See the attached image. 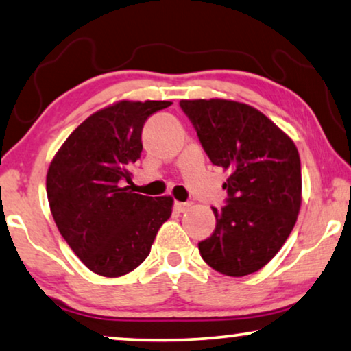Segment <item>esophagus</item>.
<instances>
[{
	"label": "esophagus",
	"instance_id": "obj_1",
	"mask_svg": "<svg viewBox=\"0 0 351 351\" xmlns=\"http://www.w3.org/2000/svg\"><path fill=\"white\" fill-rule=\"evenodd\" d=\"M191 208V204H187V202H175V211L178 213H184Z\"/></svg>",
	"mask_w": 351,
	"mask_h": 351
}]
</instances>
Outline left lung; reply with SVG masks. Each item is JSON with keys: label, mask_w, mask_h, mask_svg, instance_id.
<instances>
[{"label": "left lung", "mask_w": 351, "mask_h": 351, "mask_svg": "<svg viewBox=\"0 0 351 351\" xmlns=\"http://www.w3.org/2000/svg\"><path fill=\"white\" fill-rule=\"evenodd\" d=\"M210 160L229 171L216 227L199 243L202 258L227 276L258 272L278 253L302 204L294 141L267 116L234 100H181Z\"/></svg>", "instance_id": "left-lung-1"}]
</instances>
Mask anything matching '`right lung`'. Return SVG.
Masks as SVG:
<instances>
[{"instance_id": "obj_1", "label": "right lung", "mask_w": 351, "mask_h": 351, "mask_svg": "<svg viewBox=\"0 0 351 351\" xmlns=\"http://www.w3.org/2000/svg\"><path fill=\"white\" fill-rule=\"evenodd\" d=\"M171 101L121 100L88 116L49 165L46 189L53 221L87 269L122 276L147 258L160 226L171 216L170 195L135 194L132 164L143 151L147 117Z\"/></svg>"}]
</instances>
